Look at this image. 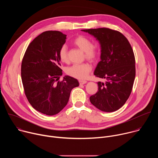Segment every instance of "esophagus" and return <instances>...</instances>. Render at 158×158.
I'll return each instance as SVG.
<instances>
[{"instance_id":"esophagus-1","label":"esophagus","mask_w":158,"mask_h":158,"mask_svg":"<svg viewBox=\"0 0 158 158\" xmlns=\"http://www.w3.org/2000/svg\"><path fill=\"white\" fill-rule=\"evenodd\" d=\"M79 82L80 84V85H82V84H84L87 82V81L85 80H79Z\"/></svg>"}]
</instances>
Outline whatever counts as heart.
<instances>
[{"mask_svg": "<svg viewBox=\"0 0 158 158\" xmlns=\"http://www.w3.org/2000/svg\"><path fill=\"white\" fill-rule=\"evenodd\" d=\"M73 44L84 52V57L89 60H95L99 55V49L96 45L93 44L91 40L82 35H79L74 39ZM60 60L64 63L69 62L68 52L67 46L65 45L60 48L58 53ZM92 69L91 65L87 62L82 64H76L69 67L65 70V73L69 76L78 79L85 78Z\"/></svg>", "mask_w": 158, "mask_h": 158, "instance_id": "1", "label": "heart"}]
</instances>
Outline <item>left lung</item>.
I'll return each instance as SVG.
<instances>
[{
	"instance_id": "1",
	"label": "left lung",
	"mask_w": 158,
	"mask_h": 158,
	"mask_svg": "<svg viewBox=\"0 0 158 158\" xmlns=\"http://www.w3.org/2000/svg\"><path fill=\"white\" fill-rule=\"evenodd\" d=\"M93 35L101 45V61L94 75L105 79L98 82V92L90 97L96 107L104 112L120 109L129 98L136 76L135 57L127 38L120 32L109 28L83 29Z\"/></svg>"
}]
</instances>
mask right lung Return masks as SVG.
<instances>
[{
  "mask_svg": "<svg viewBox=\"0 0 158 158\" xmlns=\"http://www.w3.org/2000/svg\"><path fill=\"white\" fill-rule=\"evenodd\" d=\"M66 36L56 31L42 32L30 43L22 61L21 78L26 98L36 110L48 116L64 109L72 89L79 84L68 76L59 81L62 70L58 53Z\"/></svg>",
  "mask_w": 158,
  "mask_h": 158,
  "instance_id": "right-lung-1",
  "label": "right lung"
}]
</instances>
